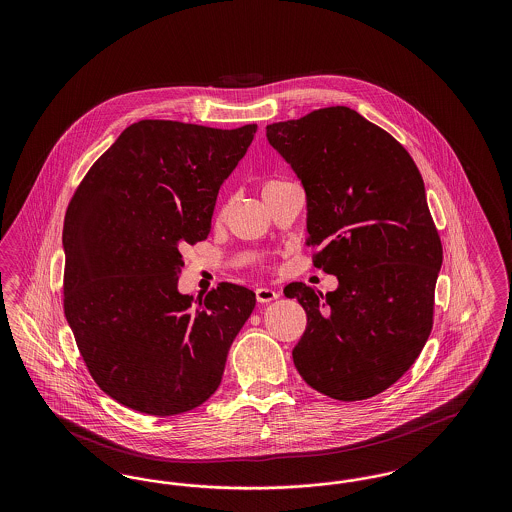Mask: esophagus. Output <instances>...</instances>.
<instances>
[{"label": "esophagus", "mask_w": 512, "mask_h": 512, "mask_svg": "<svg viewBox=\"0 0 512 512\" xmlns=\"http://www.w3.org/2000/svg\"><path fill=\"white\" fill-rule=\"evenodd\" d=\"M255 297H257L259 303H270V301L278 299L280 293L276 292V290H270V288H257L255 290Z\"/></svg>", "instance_id": "34e87169"}]
</instances>
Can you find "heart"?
I'll use <instances>...</instances> for the list:
<instances>
[{
    "instance_id": "b5f03b06",
    "label": "heart",
    "mask_w": 512,
    "mask_h": 512,
    "mask_svg": "<svg viewBox=\"0 0 512 512\" xmlns=\"http://www.w3.org/2000/svg\"><path fill=\"white\" fill-rule=\"evenodd\" d=\"M272 184H276V182H267V184H265V188H267V186H272ZM219 215L220 217L224 215V207H220Z\"/></svg>"
}]
</instances>
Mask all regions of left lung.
I'll use <instances>...</instances> for the list:
<instances>
[{
    "label": "left lung",
    "mask_w": 512,
    "mask_h": 512,
    "mask_svg": "<svg viewBox=\"0 0 512 512\" xmlns=\"http://www.w3.org/2000/svg\"><path fill=\"white\" fill-rule=\"evenodd\" d=\"M307 192L313 265L338 290L284 288L307 313L293 365L340 401L374 397L418 359L434 326L443 249L422 176L384 128L336 105L267 126Z\"/></svg>",
    "instance_id": "obj_1"
}]
</instances>
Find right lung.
<instances>
[{
    "instance_id": "obj_1",
    "label": "right lung",
    "mask_w": 512,
    "mask_h": 512,
    "mask_svg": "<svg viewBox=\"0 0 512 512\" xmlns=\"http://www.w3.org/2000/svg\"><path fill=\"white\" fill-rule=\"evenodd\" d=\"M257 124H130L86 172L65 213L63 309L94 382L124 407L172 416L207 401L255 293L220 282L178 293L182 249L203 242L220 184Z\"/></svg>"
}]
</instances>
